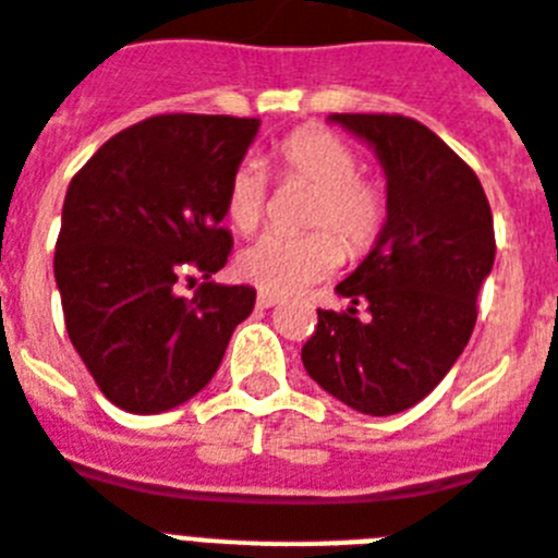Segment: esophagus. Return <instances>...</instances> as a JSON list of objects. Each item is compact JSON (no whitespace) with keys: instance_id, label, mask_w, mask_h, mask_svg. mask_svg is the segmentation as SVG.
Wrapping results in <instances>:
<instances>
[{"instance_id":"esophagus-1","label":"esophagus","mask_w":558,"mask_h":558,"mask_svg":"<svg viewBox=\"0 0 558 558\" xmlns=\"http://www.w3.org/2000/svg\"><path fill=\"white\" fill-rule=\"evenodd\" d=\"M278 303H280L278 294H271V292L257 294V306H260V310H271V306H278Z\"/></svg>"}]
</instances>
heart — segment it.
Returning <instances> with one entry per match:
<instances>
[{
    "label": "heart",
    "mask_w": 558,
    "mask_h": 558,
    "mask_svg": "<svg viewBox=\"0 0 558 558\" xmlns=\"http://www.w3.org/2000/svg\"><path fill=\"white\" fill-rule=\"evenodd\" d=\"M275 157L283 177L303 180L315 189L301 238L264 234L238 255V271L257 289L275 294L301 292L315 280L332 275L343 260L344 240L352 257L366 255L384 234L389 217V192L381 177L357 166V151L335 131L303 125L280 140ZM266 171L260 162L243 160L229 177L226 220L232 229L255 232L266 215Z\"/></svg>",
    "instance_id": "b5f03b06"
}]
</instances>
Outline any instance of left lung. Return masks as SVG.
<instances>
[{
	"mask_svg": "<svg viewBox=\"0 0 558 558\" xmlns=\"http://www.w3.org/2000/svg\"><path fill=\"white\" fill-rule=\"evenodd\" d=\"M329 120L378 154L389 217L373 252L335 287L350 310H318L301 361L352 410L396 415L427 398L468 347L475 298L496 260L493 211L475 171L418 120Z\"/></svg>",
	"mask_w": 558,
	"mask_h": 558,
	"instance_id": "obj_1",
	"label": "left lung"
}]
</instances>
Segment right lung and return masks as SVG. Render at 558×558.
<instances>
[{
  "instance_id": "1",
  "label": "right lung",
  "mask_w": 558,
  "mask_h": 558,
  "mask_svg": "<svg viewBox=\"0 0 558 558\" xmlns=\"http://www.w3.org/2000/svg\"><path fill=\"white\" fill-rule=\"evenodd\" d=\"M260 120L160 114L120 131L68 185L53 255L68 338L125 412L174 410L211 381L255 289L208 280L232 252L229 177ZM206 284L180 299V277Z\"/></svg>"
}]
</instances>
